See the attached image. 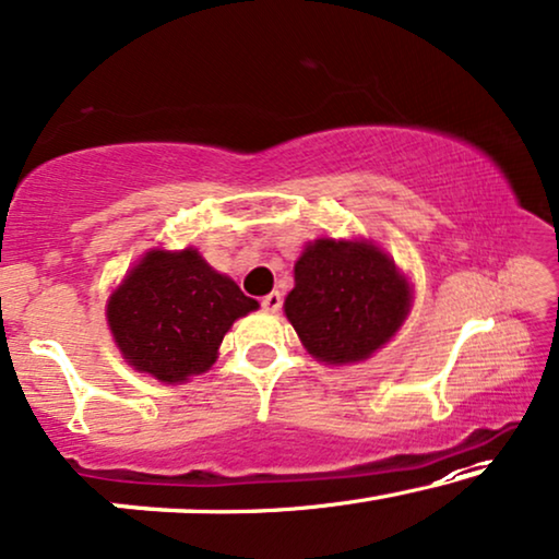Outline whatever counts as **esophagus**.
<instances>
[{
	"label": "esophagus",
	"mask_w": 559,
	"mask_h": 559,
	"mask_svg": "<svg viewBox=\"0 0 559 559\" xmlns=\"http://www.w3.org/2000/svg\"><path fill=\"white\" fill-rule=\"evenodd\" d=\"M262 308H264L266 312H277V310L282 308V295H280V293L264 295V297H262Z\"/></svg>",
	"instance_id": "esophagus-1"
}]
</instances>
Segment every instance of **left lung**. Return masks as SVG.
<instances>
[{
  "mask_svg": "<svg viewBox=\"0 0 559 559\" xmlns=\"http://www.w3.org/2000/svg\"><path fill=\"white\" fill-rule=\"evenodd\" d=\"M412 287L377 243L316 239L295 262L285 316L302 346L323 364L369 358L400 331Z\"/></svg>",
  "mask_w": 559,
  "mask_h": 559,
  "instance_id": "left-lung-1",
  "label": "left lung"
}]
</instances>
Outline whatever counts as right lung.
<instances>
[{
  "instance_id": "add662e5",
  "label": "right lung",
  "mask_w": 559,
  "mask_h": 559,
  "mask_svg": "<svg viewBox=\"0 0 559 559\" xmlns=\"http://www.w3.org/2000/svg\"><path fill=\"white\" fill-rule=\"evenodd\" d=\"M257 308L198 249H152L111 293L106 320L129 366L178 384L209 371L234 320Z\"/></svg>"
}]
</instances>
